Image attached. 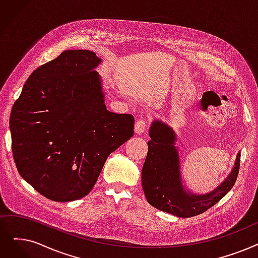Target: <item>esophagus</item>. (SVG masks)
Wrapping results in <instances>:
<instances>
[{
    "label": "esophagus",
    "instance_id": "esophagus-1",
    "mask_svg": "<svg viewBox=\"0 0 258 258\" xmlns=\"http://www.w3.org/2000/svg\"><path fill=\"white\" fill-rule=\"evenodd\" d=\"M145 130H147V121L145 120H138L135 123V133L138 134V135L144 133Z\"/></svg>",
    "mask_w": 258,
    "mask_h": 258
}]
</instances>
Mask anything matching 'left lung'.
I'll use <instances>...</instances> for the list:
<instances>
[{
  "label": "left lung",
  "mask_w": 258,
  "mask_h": 258,
  "mask_svg": "<svg viewBox=\"0 0 258 258\" xmlns=\"http://www.w3.org/2000/svg\"><path fill=\"white\" fill-rule=\"evenodd\" d=\"M150 137L141 180L144 195L154 208L178 217H193L215 206L235 184L239 172V153L231 174L214 191L205 195L185 192L181 184L174 131L156 120L151 125Z\"/></svg>",
  "instance_id": "obj_1"
}]
</instances>
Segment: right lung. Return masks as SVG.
I'll use <instances>...</instances> for the list:
<instances>
[{
	"instance_id": "right-lung-1",
	"label": "right lung",
	"mask_w": 258,
	"mask_h": 258,
	"mask_svg": "<svg viewBox=\"0 0 258 258\" xmlns=\"http://www.w3.org/2000/svg\"><path fill=\"white\" fill-rule=\"evenodd\" d=\"M95 52L65 50L29 76L10 114L17 170L52 201L92 191L110 153L134 135L131 114L106 109Z\"/></svg>"
}]
</instances>
